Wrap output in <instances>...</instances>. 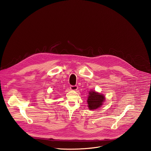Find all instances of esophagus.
<instances>
[{
	"label": "esophagus",
	"instance_id": "esophagus-1",
	"mask_svg": "<svg viewBox=\"0 0 151 151\" xmlns=\"http://www.w3.org/2000/svg\"><path fill=\"white\" fill-rule=\"evenodd\" d=\"M78 89V86H70V89L71 90H77Z\"/></svg>",
	"mask_w": 151,
	"mask_h": 151
}]
</instances>
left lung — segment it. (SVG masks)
<instances>
[{"label":"left lung","mask_w":151,"mask_h":151,"mask_svg":"<svg viewBox=\"0 0 151 151\" xmlns=\"http://www.w3.org/2000/svg\"><path fill=\"white\" fill-rule=\"evenodd\" d=\"M89 93V95L87 100L89 109L93 110L101 107L105 99L104 96L93 91H92Z\"/></svg>","instance_id":"obj_1"}]
</instances>
